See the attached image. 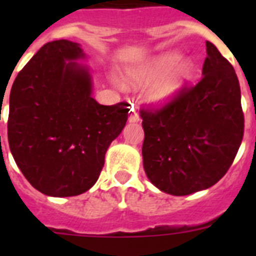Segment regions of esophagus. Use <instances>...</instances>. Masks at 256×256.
Here are the masks:
<instances>
[{"label": "esophagus", "mask_w": 256, "mask_h": 256, "mask_svg": "<svg viewBox=\"0 0 256 256\" xmlns=\"http://www.w3.org/2000/svg\"><path fill=\"white\" fill-rule=\"evenodd\" d=\"M138 120H140L138 112H137V110L134 108V106H132V108H130V115H128V122H130V123H136V122H138Z\"/></svg>", "instance_id": "obj_1"}]
</instances>
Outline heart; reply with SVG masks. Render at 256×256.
<instances>
[{
	"mask_svg": "<svg viewBox=\"0 0 256 256\" xmlns=\"http://www.w3.org/2000/svg\"><path fill=\"white\" fill-rule=\"evenodd\" d=\"M178 58H180V56L177 54H166L164 56H160L154 62H151L148 68H144V69L137 72L134 74L136 79L142 80V82H148V80H151V79L162 76V74H164L176 64ZM191 70L192 64L190 61L184 60L178 62L176 66L170 70V72L168 71L169 74L166 72L167 74L162 76L159 82H156L151 87V100L158 104L170 100L172 97L176 94V92L180 90V86L183 84V82L188 78L190 74H191Z\"/></svg>",
	"mask_w": 256,
	"mask_h": 256,
	"instance_id": "1",
	"label": "heart"
}]
</instances>
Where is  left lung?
Returning <instances> with one entry per match:
<instances>
[{"instance_id":"8db88e82","label":"left lung","mask_w":256,"mask_h":256,"mask_svg":"<svg viewBox=\"0 0 256 256\" xmlns=\"http://www.w3.org/2000/svg\"><path fill=\"white\" fill-rule=\"evenodd\" d=\"M202 78L183 86L162 108L142 106L144 168L154 186L184 196L216 184L234 162L244 137L236 72L206 42Z\"/></svg>"}]
</instances>
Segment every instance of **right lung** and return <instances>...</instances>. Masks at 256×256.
<instances>
[{"mask_svg": "<svg viewBox=\"0 0 256 256\" xmlns=\"http://www.w3.org/2000/svg\"><path fill=\"white\" fill-rule=\"evenodd\" d=\"M83 58L76 42L52 40L11 87L8 146L24 177L44 195L68 198L91 188L128 119L126 102L100 105L91 96V74L73 62Z\"/></svg>", "mask_w": 256, "mask_h": 256, "instance_id": "add662e5", "label": "right lung"}]
</instances>
